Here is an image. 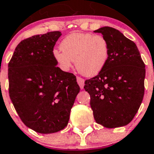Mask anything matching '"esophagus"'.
Returning a JSON list of instances; mask_svg holds the SVG:
<instances>
[{"label":"esophagus","instance_id":"1","mask_svg":"<svg viewBox=\"0 0 154 154\" xmlns=\"http://www.w3.org/2000/svg\"><path fill=\"white\" fill-rule=\"evenodd\" d=\"M77 81L78 83V85H80L81 89H83L84 86H85V80L81 77H77Z\"/></svg>","mask_w":154,"mask_h":154}]
</instances>
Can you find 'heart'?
I'll use <instances>...</instances> for the list:
<instances>
[{"instance_id":"b5f03b06","label":"heart","mask_w":154,"mask_h":154,"mask_svg":"<svg viewBox=\"0 0 154 154\" xmlns=\"http://www.w3.org/2000/svg\"><path fill=\"white\" fill-rule=\"evenodd\" d=\"M62 50L54 49L53 57L63 70L71 67L73 61L81 74L93 77L104 69L109 60L110 46L101 35L73 32L66 35L60 43Z\"/></svg>"}]
</instances>
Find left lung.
I'll list each match as a JSON object with an SVG mask.
<instances>
[{
    "mask_svg": "<svg viewBox=\"0 0 154 154\" xmlns=\"http://www.w3.org/2000/svg\"><path fill=\"white\" fill-rule=\"evenodd\" d=\"M106 38L109 60L97 76L86 80L96 122L106 128L124 126L133 119L144 95L145 64L136 44L119 31L102 27L94 31Z\"/></svg>",
    "mask_w": 154,
    "mask_h": 154,
    "instance_id": "left-lung-1",
    "label": "left lung"
}]
</instances>
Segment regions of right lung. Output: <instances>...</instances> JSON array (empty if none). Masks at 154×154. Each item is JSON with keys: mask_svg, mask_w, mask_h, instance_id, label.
I'll return each mask as SVG.
<instances>
[{"mask_svg": "<svg viewBox=\"0 0 154 154\" xmlns=\"http://www.w3.org/2000/svg\"><path fill=\"white\" fill-rule=\"evenodd\" d=\"M59 31L21 41L8 63L9 96L23 123L39 133L67 125L80 87L74 74L63 71L53 57Z\"/></svg>", "mask_w": 154, "mask_h": 154, "instance_id": "obj_1", "label": "right lung"}]
</instances>
